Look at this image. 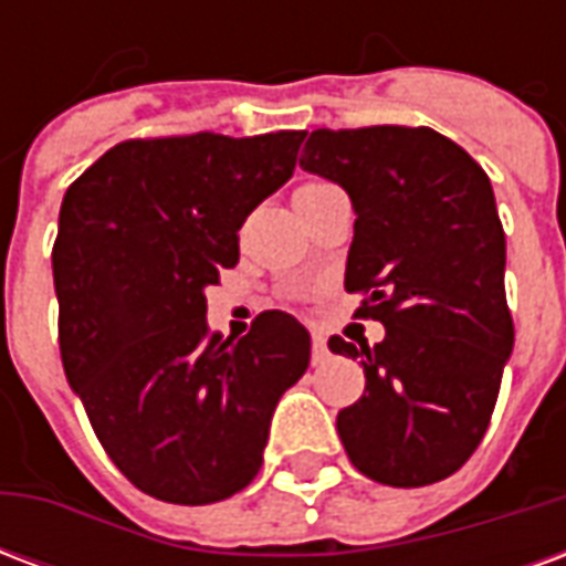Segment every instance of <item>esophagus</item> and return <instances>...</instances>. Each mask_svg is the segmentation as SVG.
<instances>
[{"label":"esophagus","instance_id":"obj_1","mask_svg":"<svg viewBox=\"0 0 566 566\" xmlns=\"http://www.w3.org/2000/svg\"><path fill=\"white\" fill-rule=\"evenodd\" d=\"M327 357H331V348L324 343V336H315V339H312V364L321 367V364H327Z\"/></svg>","mask_w":566,"mask_h":566}]
</instances>
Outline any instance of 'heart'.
I'll return each instance as SVG.
<instances>
[{
    "mask_svg": "<svg viewBox=\"0 0 566 566\" xmlns=\"http://www.w3.org/2000/svg\"><path fill=\"white\" fill-rule=\"evenodd\" d=\"M321 187H327V181H303V185L294 190V199L306 197V193H315V190H321Z\"/></svg>",
    "mask_w": 566,
    "mask_h": 566,
    "instance_id": "obj_1",
    "label": "heart"
}]
</instances>
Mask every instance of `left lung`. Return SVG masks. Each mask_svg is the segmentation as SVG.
<instances>
[{"instance_id": "8db88e82", "label": "left lung", "mask_w": 566, "mask_h": 566, "mask_svg": "<svg viewBox=\"0 0 566 566\" xmlns=\"http://www.w3.org/2000/svg\"><path fill=\"white\" fill-rule=\"evenodd\" d=\"M300 166L355 206L345 291L355 315L385 324L360 357L367 388L336 416L348 458L373 482L421 488L461 470L497 403L515 327L506 235L485 169L430 127L315 129Z\"/></svg>"}]
</instances>
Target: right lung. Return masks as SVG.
Returning <instances> with one entry per match:
<instances>
[{
    "label": "right lung",
    "instance_id": "obj_1",
    "mask_svg": "<svg viewBox=\"0 0 566 566\" xmlns=\"http://www.w3.org/2000/svg\"><path fill=\"white\" fill-rule=\"evenodd\" d=\"M303 139H129L63 197V369L108 458L150 497L202 506L242 491L306 373L312 339L287 312L258 315L242 339L206 324V287L239 263L242 223L294 175Z\"/></svg>",
    "mask_w": 566,
    "mask_h": 566
}]
</instances>
